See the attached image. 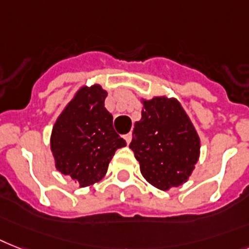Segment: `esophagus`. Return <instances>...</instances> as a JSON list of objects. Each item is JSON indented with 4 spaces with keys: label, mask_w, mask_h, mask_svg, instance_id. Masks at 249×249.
I'll return each instance as SVG.
<instances>
[{
    "label": "esophagus",
    "mask_w": 249,
    "mask_h": 249,
    "mask_svg": "<svg viewBox=\"0 0 249 249\" xmlns=\"http://www.w3.org/2000/svg\"><path fill=\"white\" fill-rule=\"evenodd\" d=\"M124 139L126 141V143H130L131 142V133H128V134H125L124 135Z\"/></svg>",
    "instance_id": "34e87169"
}]
</instances>
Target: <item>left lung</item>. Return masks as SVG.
<instances>
[{"label": "left lung", "mask_w": 249, "mask_h": 249, "mask_svg": "<svg viewBox=\"0 0 249 249\" xmlns=\"http://www.w3.org/2000/svg\"><path fill=\"white\" fill-rule=\"evenodd\" d=\"M142 102V119L134 124L129 147L145 180L161 191H169L192 175L201 141L178 100L153 97Z\"/></svg>", "instance_id": "left-lung-1"}]
</instances>
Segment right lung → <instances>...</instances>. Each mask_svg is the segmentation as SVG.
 Here are the masks:
<instances>
[{"mask_svg":"<svg viewBox=\"0 0 249 249\" xmlns=\"http://www.w3.org/2000/svg\"><path fill=\"white\" fill-rule=\"evenodd\" d=\"M106 97L100 84L83 87L52 128L54 166L80 187L100 181L116 149L126 145L114 130L112 115L105 107Z\"/></svg>","mask_w":249,"mask_h":249,"instance_id":"right-lung-1","label":"right lung"}]
</instances>
